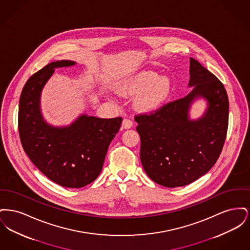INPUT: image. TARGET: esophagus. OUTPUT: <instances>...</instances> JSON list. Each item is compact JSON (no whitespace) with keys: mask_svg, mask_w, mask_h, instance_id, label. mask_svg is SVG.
<instances>
[{"mask_svg":"<svg viewBox=\"0 0 250 250\" xmlns=\"http://www.w3.org/2000/svg\"><path fill=\"white\" fill-rule=\"evenodd\" d=\"M122 126L123 128L125 129H129L132 126H133V122L130 119H127V118H125L123 120V123H122Z\"/></svg>","mask_w":250,"mask_h":250,"instance_id":"esophagus-1","label":"esophagus"}]
</instances>
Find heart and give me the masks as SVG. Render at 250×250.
Masks as SVG:
<instances>
[{"mask_svg":"<svg viewBox=\"0 0 250 250\" xmlns=\"http://www.w3.org/2000/svg\"><path fill=\"white\" fill-rule=\"evenodd\" d=\"M123 95H140L136 107L142 111H154L166 101L169 94V83L159 79L155 73H144L134 79L120 91Z\"/></svg>","mask_w":250,"mask_h":250,"instance_id":"heart-1","label":"heart"}]
</instances>
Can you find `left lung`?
<instances>
[{
	"label": "left lung",
	"mask_w": 250,
	"mask_h": 250,
	"mask_svg": "<svg viewBox=\"0 0 250 250\" xmlns=\"http://www.w3.org/2000/svg\"><path fill=\"white\" fill-rule=\"evenodd\" d=\"M187 96L150 114L135 116L141 137V161L146 174L166 188L187 186L207 173L226 140L229 99L222 83L190 58ZM202 97L208 108L201 119L189 118L190 104Z\"/></svg>",
	"instance_id": "1"
}]
</instances>
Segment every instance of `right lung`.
I'll return each mask as SVG.
<instances>
[{
    "mask_svg": "<svg viewBox=\"0 0 250 250\" xmlns=\"http://www.w3.org/2000/svg\"><path fill=\"white\" fill-rule=\"evenodd\" d=\"M76 62L62 60L48 63L24 85L19 107V133L24 151L36 167L52 182L80 188L94 182L102 170L109 143L123 119L81 115L68 126L45 122L40 109L41 92L55 68Z\"/></svg>",
    "mask_w": 250,
    "mask_h": 250,
    "instance_id": "right-lung-1",
    "label": "right lung"
}]
</instances>
